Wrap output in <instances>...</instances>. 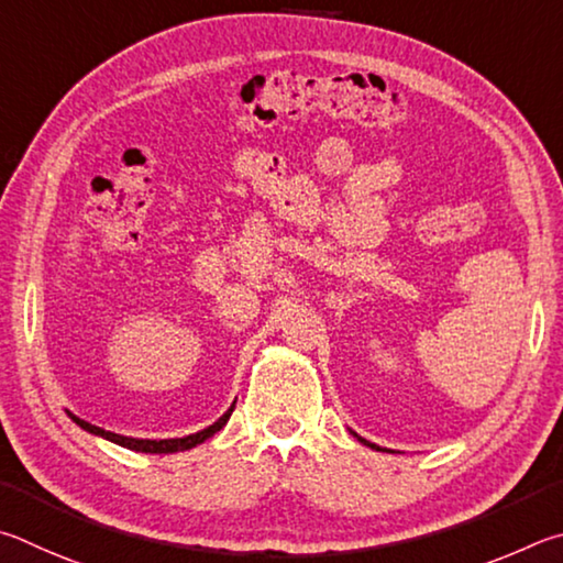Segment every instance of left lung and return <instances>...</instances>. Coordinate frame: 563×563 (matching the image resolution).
<instances>
[{"label":"left lung","mask_w":563,"mask_h":563,"mask_svg":"<svg viewBox=\"0 0 563 563\" xmlns=\"http://www.w3.org/2000/svg\"><path fill=\"white\" fill-rule=\"evenodd\" d=\"M351 435H353V438H358V442H363V445H366V448H371V450H376V452H390V450H386V448H380V445H376V442H368L366 438H361V435H358V432H353V430H351Z\"/></svg>","instance_id":"left-lung-1"}]
</instances>
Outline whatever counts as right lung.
Wrapping results in <instances>:
<instances>
[{"label": "right lung", "mask_w": 563, "mask_h": 563, "mask_svg": "<svg viewBox=\"0 0 563 563\" xmlns=\"http://www.w3.org/2000/svg\"><path fill=\"white\" fill-rule=\"evenodd\" d=\"M234 402H236V400H234ZM234 402H232L230 410H227L220 420L212 422L210 428H205V430H200V432H192V435H185V438H167V440H141V438L115 435V432H111V430L96 428V426H91V422H86V420H81V418H76L74 412H68V410H66V416L71 418V420L76 422V426L81 428V430L91 432V435H96V438L111 440V442H115V445H121V448L135 450V452H151V455H170V452L192 450V448L200 445V442H205L207 438H212L214 432H220V430L227 426V420H230V416H232V410H234Z\"/></svg>", "instance_id": "obj_1"}]
</instances>
